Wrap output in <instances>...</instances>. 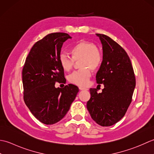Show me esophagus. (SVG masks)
<instances>
[{
    "label": "esophagus",
    "mask_w": 154,
    "mask_h": 154,
    "mask_svg": "<svg viewBox=\"0 0 154 154\" xmlns=\"http://www.w3.org/2000/svg\"><path fill=\"white\" fill-rule=\"evenodd\" d=\"M79 89L80 90H88V88H84V87H82V86L79 87Z\"/></svg>",
    "instance_id": "34e87169"
}]
</instances>
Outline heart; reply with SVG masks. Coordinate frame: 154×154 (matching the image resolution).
Wrapping results in <instances>:
<instances>
[{"instance_id": "heart-1", "label": "heart", "mask_w": 154, "mask_h": 154, "mask_svg": "<svg viewBox=\"0 0 154 154\" xmlns=\"http://www.w3.org/2000/svg\"><path fill=\"white\" fill-rule=\"evenodd\" d=\"M71 56L65 52H61L58 56V62L61 68L66 72L72 68L74 60L82 58L81 67L83 69L74 72L68 76L70 83L80 86H86L89 82L92 70L100 68L103 61V56L96 46L92 42L80 41L74 44L70 49Z\"/></svg>"}]
</instances>
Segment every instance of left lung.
<instances>
[{"instance_id": "obj_1", "label": "left lung", "mask_w": 154, "mask_h": 154, "mask_svg": "<svg viewBox=\"0 0 154 154\" xmlns=\"http://www.w3.org/2000/svg\"><path fill=\"white\" fill-rule=\"evenodd\" d=\"M102 45L103 61L96 82L103 84L101 93L90 88L87 109L90 116L102 126H110L124 116L132 98L136 78L129 56L111 38L96 34Z\"/></svg>"}]
</instances>
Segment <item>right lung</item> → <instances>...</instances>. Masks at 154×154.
I'll list each match as a JSON object with an SVG mask.
<instances>
[{"label": "right lung", "instance_id": "right-lung-1", "mask_svg": "<svg viewBox=\"0 0 154 154\" xmlns=\"http://www.w3.org/2000/svg\"><path fill=\"white\" fill-rule=\"evenodd\" d=\"M68 38L72 37L66 33L46 35L34 44L23 67L24 102L34 116L46 125L57 123L65 116L79 92L72 84L63 88L55 87L56 82L66 83L58 56Z\"/></svg>", "mask_w": 154, "mask_h": 154}]
</instances>
